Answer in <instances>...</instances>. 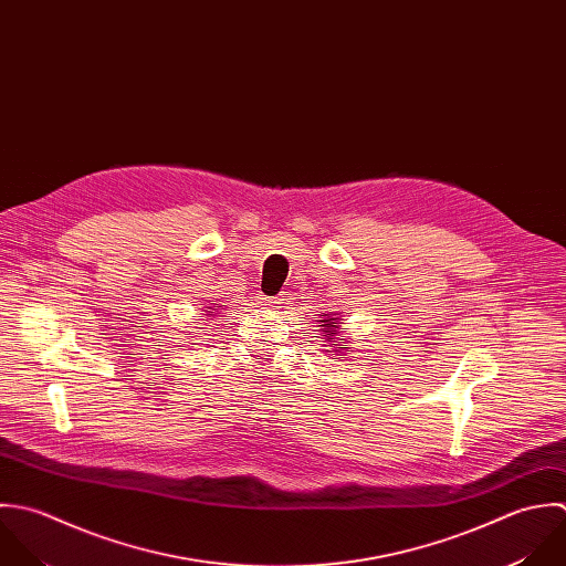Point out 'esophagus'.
<instances>
[{"label":"esophagus","mask_w":566,"mask_h":566,"mask_svg":"<svg viewBox=\"0 0 566 566\" xmlns=\"http://www.w3.org/2000/svg\"><path fill=\"white\" fill-rule=\"evenodd\" d=\"M281 301L283 298H276V296H261L263 307H276V305H281Z\"/></svg>","instance_id":"obj_1"}]
</instances>
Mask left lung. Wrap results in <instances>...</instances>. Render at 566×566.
Returning <instances> with one entry per match:
<instances>
[{"instance_id":"left-lung-1","label":"left lung","mask_w":566,"mask_h":566,"mask_svg":"<svg viewBox=\"0 0 566 566\" xmlns=\"http://www.w3.org/2000/svg\"><path fill=\"white\" fill-rule=\"evenodd\" d=\"M321 318H323V321H318V323H321L318 327H321L323 340L332 347V354L338 356V354L347 352V349H349V340H345L343 334H340V325H343L340 321H343V318L336 316L334 312H329V314H325V316H321ZM327 345H325V347H327Z\"/></svg>"}]
</instances>
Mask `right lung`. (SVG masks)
<instances>
[{
    "instance_id": "1",
    "label": "right lung",
    "mask_w": 566,
    "mask_h": 566,
    "mask_svg": "<svg viewBox=\"0 0 566 566\" xmlns=\"http://www.w3.org/2000/svg\"><path fill=\"white\" fill-rule=\"evenodd\" d=\"M203 316H210V318H214V310L212 307H206V314Z\"/></svg>"
}]
</instances>
